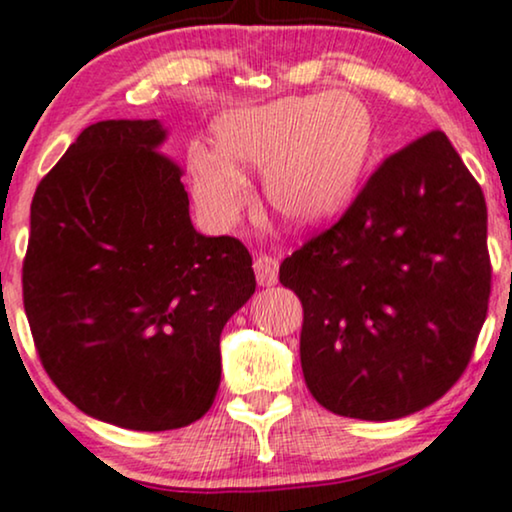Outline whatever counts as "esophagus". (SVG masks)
<instances>
[{"label": "esophagus", "mask_w": 512, "mask_h": 512, "mask_svg": "<svg viewBox=\"0 0 512 512\" xmlns=\"http://www.w3.org/2000/svg\"><path fill=\"white\" fill-rule=\"evenodd\" d=\"M252 269H255V278L260 286H274L278 281V260L269 255H260L252 264Z\"/></svg>", "instance_id": "obj_1"}]
</instances>
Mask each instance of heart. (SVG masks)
I'll return each instance as SVG.
<instances>
[{"label":"heart","mask_w":512,"mask_h":512,"mask_svg":"<svg viewBox=\"0 0 512 512\" xmlns=\"http://www.w3.org/2000/svg\"><path fill=\"white\" fill-rule=\"evenodd\" d=\"M217 153L191 148L189 174L212 222H236L250 198L245 170L262 167V196L293 224L328 217L352 191L371 148V115L349 94L286 96L226 113Z\"/></svg>","instance_id":"1"}]
</instances>
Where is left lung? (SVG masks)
Here are the masks:
<instances>
[{"instance_id": "1", "label": "left lung", "mask_w": 512, "mask_h": 512, "mask_svg": "<svg viewBox=\"0 0 512 512\" xmlns=\"http://www.w3.org/2000/svg\"><path fill=\"white\" fill-rule=\"evenodd\" d=\"M304 383L323 409L411 416L461 378L487 319V203L444 132L385 158L331 229L286 257Z\"/></svg>"}]
</instances>
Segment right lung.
I'll return each mask as SVG.
<instances>
[{"mask_svg":"<svg viewBox=\"0 0 512 512\" xmlns=\"http://www.w3.org/2000/svg\"><path fill=\"white\" fill-rule=\"evenodd\" d=\"M158 120L89 125L30 205L23 304L44 371L87 416L191 425L215 401L224 323L255 293L234 236H203Z\"/></svg>","mask_w":512,"mask_h":512,"instance_id":"add662e5","label":"right lung"}]
</instances>
